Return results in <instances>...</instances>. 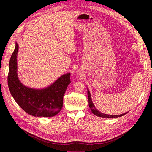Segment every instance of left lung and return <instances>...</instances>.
<instances>
[{"label": "left lung", "instance_id": "8db88e82", "mask_svg": "<svg viewBox=\"0 0 152 152\" xmlns=\"http://www.w3.org/2000/svg\"><path fill=\"white\" fill-rule=\"evenodd\" d=\"M87 98H88V102H89V108L91 110L92 113H93L94 115H96V116L99 117H102V118H117V117H122V116L124 115L129 112H126V113H122V114L117 115H112L104 114V113L100 112L99 110H98L97 109L95 108V106H94V103H93V101H92L90 91H89L88 88H87Z\"/></svg>", "mask_w": 152, "mask_h": 152}]
</instances>
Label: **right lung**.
I'll use <instances>...</instances> for the list:
<instances>
[{
    "label": "right lung",
    "mask_w": 152,
    "mask_h": 152,
    "mask_svg": "<svg viewBox=\"0 0 152 152\" xmlns=\"http://www.w3.org/2000/svg\"><path fill=\"white\" fill-rule=\"evenodd\" d=\"M9 65L8 87L14 99L25 112L34 117H52L61 111L63 96L70 84V73H65L51 84L35 89L21 83L18 75L17 56L19 45L16 42Z\"/></svg>",
    "instance_id": "obj_1"
}]
</instances>
